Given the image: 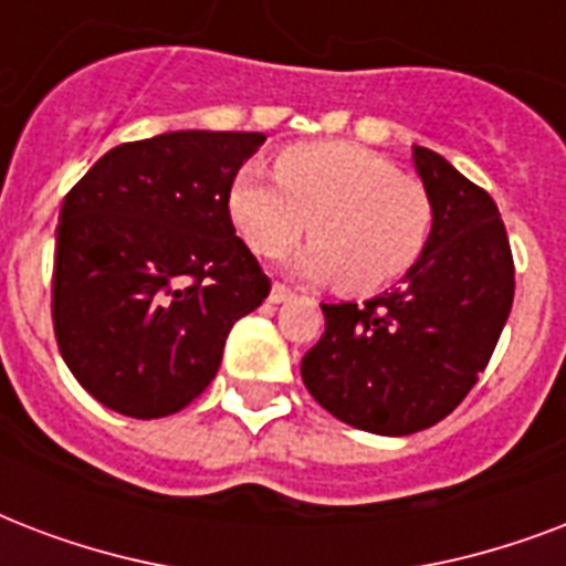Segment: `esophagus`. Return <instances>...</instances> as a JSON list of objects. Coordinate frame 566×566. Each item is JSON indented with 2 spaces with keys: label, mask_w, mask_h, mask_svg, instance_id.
Here are the masks:
<instances>
[{
  "label": "esophagus",
  "mask_w": 566,
  "mask_h": 566,
  "mask_svg": "<svg viewBox=\"0 0 566 566\" xmlns=\"http://www.w3.org/2000/svg\"><path fill=\"white\" fill-rule=\"evenodd\" d=\"M292 297H295V292H292L286 283H274V286H271V295H269L271 304H286V301H292Z\"/></svg>",
  "instance_id": "34e87169"
}]
</instances>
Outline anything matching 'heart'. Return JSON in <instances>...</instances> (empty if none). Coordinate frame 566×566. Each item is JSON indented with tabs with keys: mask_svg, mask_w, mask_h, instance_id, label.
I'll list each match as a JSON object with an SVG mask.
<instances>
[{
	"mask_svg": "<svg viewBox=\"0 0 566 566\" xmlns=\"http://www.w3.org/2000/svg\"><path fill=\"white\" fill-rule=\"evenodd\" d=\"M227 209L260 256L313 233L315 244L297 256L295 271L339 280L352 292H378L405 277L433 230L422 182L357 144L289 147L274 170L248 161L230 182Z\"/></svg>",
	"mask_w": 566,
	"mask_h": 566,
	"instance_id": "heart-1",
	"label": "heart"
}]
</instances>
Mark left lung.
Here are the masks:
<instances>
[{
	"instance_id": "1",
	"label": "left lung",
	"mask_w": 566,
	"mask_h": 566,
	"mask_svg": "<svg viewBox=\"0 0 566 566\" xmlns=\"http://www.w3.org/2000/svg\"><path fill=\"white\" fill-rule=\"evenodd\" d=\"M433 230L405 283L366 304H322L304 354L310 396L360 431L405 437L461 405L488 369L514 304V256L493 197L416 147Z\"/></svg>"
}]
</instances>
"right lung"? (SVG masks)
I'll list each match as a JSON object with an SVG mask.
<instances>
[{"mask_svg":"<svg viewBox=\"0 0 566 566\" xmlns=\"http://www.w3.org/2000/svg\"><path fill=\"white\" fill-rule=\"evenodd\" d=\"M262 133H165L108 150L55 227L52 327L76 380L117 413L188 407L227 333L271 280L235 235L227 191Z\"/></svg>","mask_w":566,"mask_h":566,"instance_id":"1","label":"right lung"}]
</instances>
